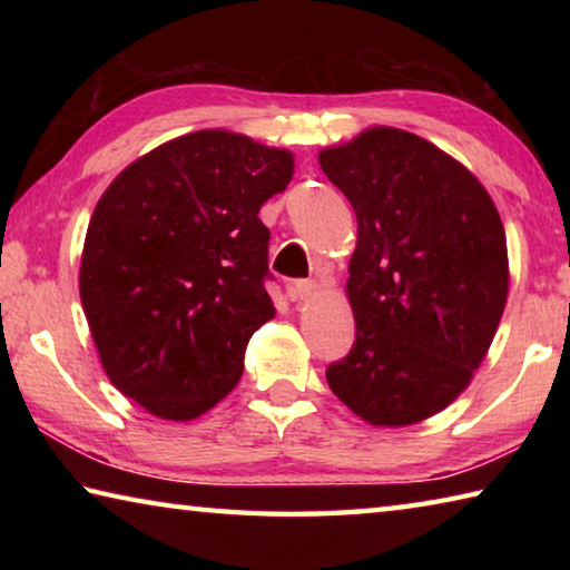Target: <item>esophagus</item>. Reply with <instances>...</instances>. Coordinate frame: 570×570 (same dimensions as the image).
I'll return each instance as SVG.
<instances>
[{"label":"esophagus","instance_id":"esophagus-1","mask_svg":"<svg viewBox=\"0 0 570 570\" xmlns=\"http://www.w3.org/2000/svg\"><path fill=\"white\" fill-rule=\"evenodd\" d=\"M316 292V284L314 282H294L286 286V294L288 298H294V302H306V298H312Z\"/></svg>","mask_w":570,"mask_h":570}]
</instances>
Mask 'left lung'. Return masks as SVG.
Wrapping results in <instances>:
<instances>
[{"label":"left lung","mask_w":570,"mask_h":570,"mask_svg":"<svg viewBox=\"0 0 570 570\" xmlns=\"http://www.w3.org/2000/svg\"><path fill=\"white\" fill-rule=\"evenodd\" d=\"M356 216L346 296L354 346L330 390L374 428H407L455 402L508 302L505 228L485 186L420 135L374 125L320 150Z\"/></svg>","instance_id":"8db88e82"}]
</instances>
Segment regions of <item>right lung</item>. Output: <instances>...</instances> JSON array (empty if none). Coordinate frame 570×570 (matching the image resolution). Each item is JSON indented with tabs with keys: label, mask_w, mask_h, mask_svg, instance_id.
<instances>
[{
	"label": "right lung",
	"mask_w": 570,
	"mask_h": 570,
	"mask_svg": "<svg viewBox=\"0 0 570 570\" xmlns=\"http://www.w3.org/2000/svg\"><path fill=\"white\" fill-rule=\"evenodd\" d=\"M294 176V153L198 130L132 160L92 210L80 298L108 380L168 422L226 397L276 308L258 210Z\"/></svg>",
	"instance_id": "add662e5"
}]
</instances>
